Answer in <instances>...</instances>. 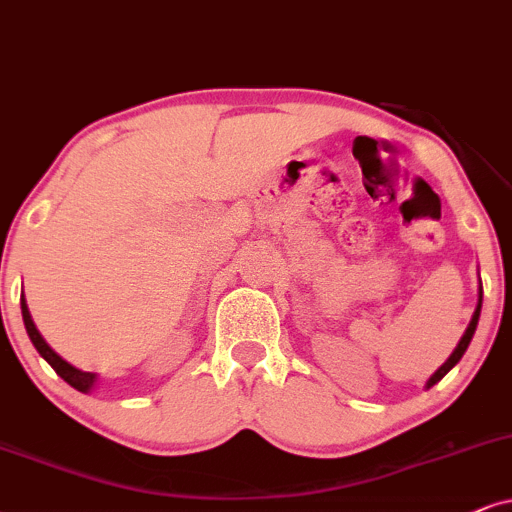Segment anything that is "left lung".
Wrapping results in <instances>:
<instances>
[{"instance_id":"obj_1","label":"left lung","mask_w":512,"mask_h":512,"mask_svg":"<svg viewBox=\"0 0 512 512\" xmlns=\"http://www.w3.org/2000/svg\"><path fill=\"white\" fill-rule=\"evenodd\" d=\"M480 312H482V281H480V300H477V307H475V314H472V319H470V323H468V328H465V333H463V338H461V342H458L456 345V349L454 352H451V357L444 361L442 366L437 368L435 373H432V378L428 380V383H425V387H430L432 385H437L439 380L444 378L446 373L451 371V368H454L458 361H461V357L465 354V349H468V345H470V340H472V335H475V328H477V321H480Z\"/></svg>"}]
</instances>
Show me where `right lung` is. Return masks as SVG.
Segmentation results:
<instances>
[{
    "label": "right lung",
    "instance_id": "obj_1",
    "mask_svg": "<svg viewBox=\"0 0 512 512\" xmlns=\"http://www.w3.org/2000/svg\"><path fill=\"white\" fill-rule=\"evenodd\" d=\"M21 312H23L25 331H28L32 345H35L37 352H40V357L47 361V364L54 368V371L61 375V378L66 380L70 387H75L77 392H89V390H92V387L96 385V373L80 371V368H75L73 364H68L66 359L58 357L54 349L47 345V340L42 338L40 331H37V326H35V321H32V316L28 312V304H25V297L23 295H21Z\"/></svg>",
    "mask_w": 512,
    "mask_h": 512
}]
</instances>
